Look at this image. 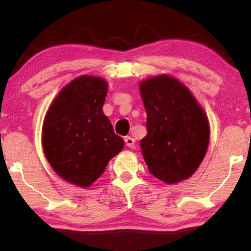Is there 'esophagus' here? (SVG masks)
<instances>
[{
  "instance_id": "1",
  "label": "esophagus",
  "mask_w": 251,
  "mask_h": 251,
  "mask_svg": "<svg viewBox=\"0 0 251 251\" xmlns=\"http://www.w3.org/2000/svg\"><path fill=\"white\" fill-rule=\"evenodd\" d=\"M125 144L127 145V148L133 149L134 148V139L132 137H125Z\"/></svg>"
}]
</instances>
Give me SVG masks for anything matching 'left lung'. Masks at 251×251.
I'll return each mask as SVG.
<instances>
[{
    "label": "left lung",
    "mask_w": 251,
    "mask_h": 251,
    "mask_svg": "<svg viewBox=\"0 0 251 251\" xmlns=\"http://www.w3.org/2000/svg\"><path fill=\"white\" fill-rule=\"evenodd\" d=\"M139 89L148 114L140 148L150 174L166 184L188 179L208 151L206 113L190 89L169 74L143 80Z\"/></svg>",
    "instance_id": "1"
}]
</instances>
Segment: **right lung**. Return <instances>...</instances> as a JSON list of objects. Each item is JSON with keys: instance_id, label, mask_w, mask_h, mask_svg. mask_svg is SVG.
<instances>
[{"instance_id": "1", "label": "right lung", "mask_w": 251, "mask_h": 251, "mask_svg": "<svg viewBox=\"0 0 251 251\" xmlns=\"http://www.w3.org/2000/svg\"><path fill=\"white\" fill-rule=\"evenodd\" d=\"M108 83L93 75L72 80L55 97L42 125V148L63 180L89 188L124 148L102 106Z\"/></svg>"}]
</instances>
